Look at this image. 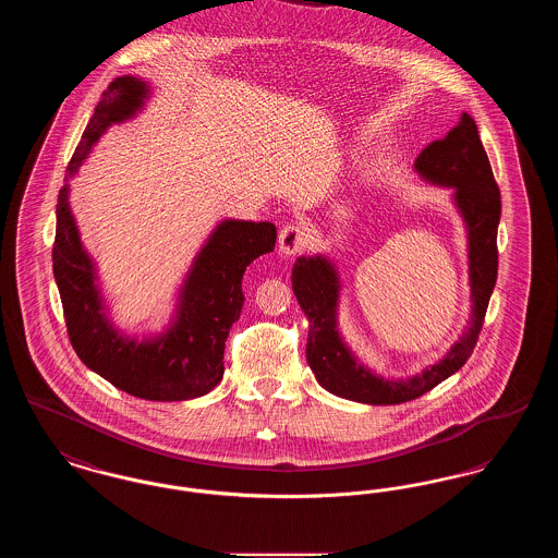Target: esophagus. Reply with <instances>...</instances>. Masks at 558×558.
<instances>
[{
	"mask_svg": "<svg viewBox=\"0 0 558 558\" xmlns=\"http://www.w3.org/2000/svg\"><path fill=\"white\" fill-rule=\"evenodd\" d=\"M307 242H310V234H307V230H305L303 226L292 223V226H287V228H282V230H280V236H278V248H280V253H282V255L292 257V255L301 253V251L307 246Z\"/></svg>",
	"mask_w": 558,
	"mask_h": 558,
	"instance_id": "34e87169",
	"label": "esophagus"
}]
</instances>
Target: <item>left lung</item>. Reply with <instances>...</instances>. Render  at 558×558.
Listing matches in <instances>:
<instances>
[{
    "label": "left lung",
    "instance_id": "obj_1",
    "mask_svg": "<svg viewBox=\"0 0 558 558\" xmlns=\"http://www.w3.org/2000/svg\"><path fill=\"white\" fill-rule=\"evenodd\" d=\"M414 171L430 186L450 187L451 203L466 230L471 316L441 360L408 378H385L364 364L339 328L341 274L324 255H301L292 266V291L307 318V364L319 385L339 398L393 405L421 398L460 371L477 345L489 296L498 278L500 190L478 140L475 119L462 112L446 137L435 140L414 160Z\"/></svg>",
    "mask_w": 558,
    "mask_h": 558
}]
</instances>
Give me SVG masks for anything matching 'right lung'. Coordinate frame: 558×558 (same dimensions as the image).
I'll use <instances>...</instances> for the list:
<instances>
[{
    "label": "right lung",
    "mask_w": 558,
    "mask_h": 558,
    "mask_svg": "<svg viewBox=\"0 0 558 558\" xmlns=\"http://www.w3.org/2000/svg\"><path fill=\"white\" fill-rule=\"evenodd\" d=\"M150 98L153 87L133 75L117 77L102 94L58 194L53 278L71 343L89 371L133 398L186 401L207 396L223 378L226 339L244 303V269L274 251L276 226L221 219L194 255L159 332L137 337L114 324L98 264L81 242L71 209V180L100 137L112 125L135 119Z\"/></svg>",
    "instance_id": "add662e5"
}]
</instances>
